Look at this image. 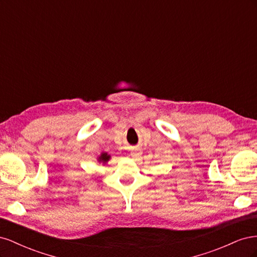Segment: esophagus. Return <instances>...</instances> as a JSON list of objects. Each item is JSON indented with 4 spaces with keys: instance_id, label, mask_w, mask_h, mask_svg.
<instances>
[{
    "instance_id": "esophagus-1",
    "label": "esophagus",
    "mask_w": 257,
    "mask_h": 257,
    "mask_svg": "<svg viewBox=\"0 0 257 257\" xmlns=\"http://www.w3.org/2000/svg\"><path fill=\"white\" fill-rule=\"evenodd\" d=\"M131 154H132V157H133V159H137V158L141 157L142 151L139 150L138 148H132V150H131Z\"/></svg>"
}]
</instances>
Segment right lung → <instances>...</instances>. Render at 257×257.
<instances>
[{
  "label": "right lung",
  "instance_id": "add662e5",
  "mask_svg": "<svg viewBox=\"0 0 257 257\" xmlns=\"http://www.w3.org/2000/svg\"><path fill=\"white\" fill-rule=\"evenodd\" d=\"M109 159H110V155H108L107 153H102V154H100V157L98 158V161L106 163V162L109 161Z\"/></svg>",
  "mask_w": 257,
  "mask_h": 257
}]
</instances>
